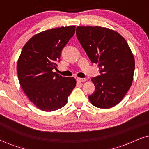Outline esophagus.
Here are the masks:
<instances>
[{
	"label": "esophagus",
	"mask_w": 149,
	"mask_h": 149,
	"mask_svg": "<svg viewBox=\"0 0 149 149\" xmlns=\"http://www.w3.org/2000/svg\"><path fill=\"white\" fill-rule=\"evenodd\" d=\"M77 81H78V82H85V81H87V79H83V78H77Z\"/></svg>",
	"instance_id": "34e87169"
}]
</instances>
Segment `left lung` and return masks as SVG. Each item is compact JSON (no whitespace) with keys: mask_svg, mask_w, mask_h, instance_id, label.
Wrapping results in <instances>:
<instances>
[{"mask_svg":"<svg viewBox=\"0 0 149 149\" xmlns=\"http://www.w3.org/2000/svg\"><path fill=\"white\" fill-rule=\"evenodd\" d=\"M79 41L100 76L91 79L95 91L90 102L110 109L121 102L132 86L135 69L134 55L125 38L115 30L100 26H77Z\"/></svg>","mask_w":149,"mask_h":149,"instance_id":"left-lung-1","label":"left lung"}]
</instances>
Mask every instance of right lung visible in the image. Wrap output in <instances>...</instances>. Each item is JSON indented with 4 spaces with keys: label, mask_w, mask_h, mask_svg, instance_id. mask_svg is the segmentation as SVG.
<instances>
[{
    "label": "right lung",
    "mask_w": 149,
    "mask_h": 149,
    "mask_svg": "<svg viewBox=\"0 0 149 149\" xmlns=\"http://www.w3.org/2000/svg\"><path fill=\"white\" fill-rule=\"evenodd\" d=\"M75 28L62 26L40 32L22 48L17 64L19 82L28 99L42 111L64 107L76 86L74 77H64L52 71Z\"/></svg>",
    "instance_id": "obj_1"
}]
</instances>
